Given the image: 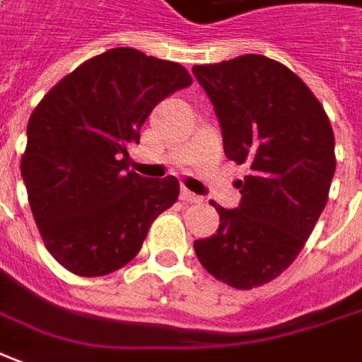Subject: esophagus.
<instances>
[{
	"mask_svg": "<svg viewBox=\"0 0 362 362\" xmlns=\"http://www.w3.org/2000/svg\"><path fill=\"white\" fill-rule=\"evenodd\" d=\"M181 201H185V203H199L201 201V197L195 195V193H191L189 189H181Z\"/></svg>",
	"mask_w": 362,
	"mask_h": 362,
	"instance_id": "1",
	"label": "esophagus"
}]
</instances>
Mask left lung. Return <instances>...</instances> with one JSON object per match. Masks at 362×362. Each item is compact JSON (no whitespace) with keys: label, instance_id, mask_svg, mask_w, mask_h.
<instances>
[{"label":"left lung","instance_id":"1","mask_svg":"<svg viewBox=\"0 0 362 362\" xmlns=\"http://www.w3.org/2000/svg\"><path fill=\"white\" fill-rule=\"evenodd\" d=\"M193 74L218 118L224 156L250 169L236 209L211 201L221 224L195 240V254L216 280L252 290L278 278L310 238L335 175V136L313 92L268 57L197 64Z\"/></svg>","mask_w":362,"mask_h":362}]
</instances>
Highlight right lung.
Masks as SVG:
<instances>
[{
    "label": "right lung",
    "mask_w": 362,
    "mask_h": 362,
    "mask_svg": "<svg viewBox=\"0 0 362 362\" xmlns=\"http://www.w3.org/2000/svg\"><path fill=\"white\" fill-rule=\"evenodd\" d=\"M191 82L177 62L118 47L82 62L35 108L21 177L45 246L69 272L119 270L177 201L175 177L129 171L128 149L151 110Z\"/></svg>",
    "instance_id": "1"
}]
</instances>
